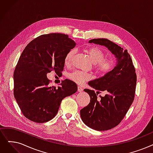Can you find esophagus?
<instances>
[{
    "label": "esophagus",
    "mask_w": 153,
    "mask_h": 153,
    "mask_svg": "<svg viewBox=\"0 0 153 153\" xmlns=\"http://www.w3.org/2000/svg\"><path fill=\"white\" fill-rule=\"evenodd\" d=\"M83 91V89L81 87V86H78L77 87V91L78 92H82Z\"/></svg>",
    "instance_id": "34e87169"
}]
</instances>
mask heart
<instances>
[{
    "label": "heart",
    "instance_id": "b5f03b06",
    "mask_svg": "<svg viewBox=\"0 0 153 153\" xmlns=\"http://www.w3.org/2000/svg\"><path fill=\"white\" fill-rule=\"evenodd\" d=\"M76 50H70L64 57L65 65H69L74 57ZM87 52L89 55L92 61L94 63V68L96 72L101 76H105L110 73L114 68V62L111 59H104V53L97 47H91L87 49ZM69 77L73 81L77 84H82L84 81H88L91 78V76L88 73L82 71H76L69 74Z\"/></svg>",
    "mask_w": 153,
    "mask_h": 153
}]
</instances>
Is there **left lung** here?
I'll use <instances>...</instances> for the list:
<instances>
[{
  "instance_id": "8db88e82",
  "label": "left lung",
  "mask_w": 153,
  "mask_h": 153,
  "mask_svg": "<svg viewBox=\"0 0 153 153\" xmlns=\"http://www.w3.org/2000/svg\"><path fill=\"white\" fill-rule=\"evenodd\" d=\"M104 45L116 56L117 65L108 75L89 82L98 91L85 89L90 98L89 104L80 111L84 123L91 129L105 131L116 127L126 116L134 101L137 81L134 66L128 50L107 39H93L89 41ZM99 91L106 94L97 100Z\"/></svg>"
}]
</instances>
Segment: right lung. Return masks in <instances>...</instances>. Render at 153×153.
Instances as JSON below:
<instances>
[{"mask_svg":"<svg viewBox=\"0 0 153 153\" xmlns=\"http://www.w3.org/2000/svg\"><path fill=\"white\" fill-rule=\"evenodd\" d=\"M76 44L68 35L52 33L30 42L23 51L14 72V95L23 115L44 123L57 114L62 99L76 92L77 84L69 79L56 88L49 85L47 74L63 71L64 57Z\"/></svg>","mask_w":153,"mask_h":153,"instance_id":"1","label":"right lung"}]
</instances>
